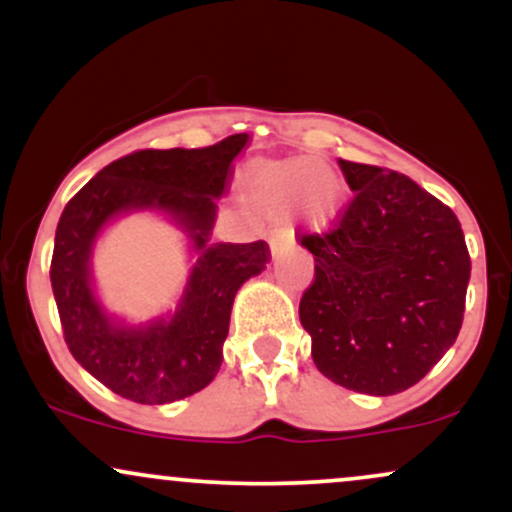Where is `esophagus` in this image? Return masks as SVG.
<instances>
[{"instance_id": "obj_1", "label": "esophagus", "mask_w": 512, "mask_h": 512, "mask_svg": "<svg viewBox=\"0 0 512 512\" xmlns=\"http://www.w3.org/2000/svg\"><path fill=\"white\" fill-rule=\"evenodd\" d=\"M293 240V236L289 231H274L272 233V240H269V245H272V252L276 255V252H279L281 248H284L286 243H291Z\"/></svg>"}]
</instances>
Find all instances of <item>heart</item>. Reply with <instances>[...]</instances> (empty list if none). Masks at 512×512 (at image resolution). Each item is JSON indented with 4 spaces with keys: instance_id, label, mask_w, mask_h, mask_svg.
<instances>
[{
    "instance_id": "heart-1",
    "label": "heart",
    "mask_w": 512,
    "mask_h": 512,
    "mask_svg": "<svg viewBox=\"0 0 512 512\" xmlns=\"http://www.w3.org/2000/svg\"><path fill=\"white\" fill-rule=\"evenodd\" d=\"M250 190L272 216L301 209L310 226H327L342 207L344 187L317 158H296L286 163H264L250 173Z\"/></svg>"
}]
</instances>
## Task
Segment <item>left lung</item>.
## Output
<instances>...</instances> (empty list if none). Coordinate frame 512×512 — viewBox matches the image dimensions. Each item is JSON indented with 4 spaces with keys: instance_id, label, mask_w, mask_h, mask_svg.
Returning a JSON list of instances; mask_svg holds the SVG:
<instances>
[{
    "instance_id": "obj_1",
    "label": "left lung",
    "mask_w": 512,
    "mask_h": 512,
    "mask_svg": "<svg viewBox=\"0 0 512 512\" xmlns=\"http://www.w3.org/2000/svg\"><path fill=\"white\" fill-rule=\"evenodd\" d=\"M349 202L325 233H303L315 279L301 325L332 383L366 395L416 385L455 344L469 260L455 211L397 170L339 161Z\"/></svg>"
}]
</instances>
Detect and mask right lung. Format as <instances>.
<instances>
[{"label": "right lung", "instance_id": "add662e5", "mask_svg": "<svg viewBox=\"0 0 512 512\" xmlns=\"http://www.w3.org/2000/svg\"><path fill=\"white\" fill-rule=\"evenodd\" d=\"M245 144L248 134H233L204 149L134 151L105 166L64 207L50 262L64 342L115 395L139 404H168L195 395L219 373L233 298L272 260L264 240L209 243L216 199L226 192L233 158ZM132 208L173 213L200 252L179 313L146 331L115 328L92 296L87 276L97 231L105 220Z\"/></svg>", "mask_w": 512, "mask_h": 512}]
</instances>
